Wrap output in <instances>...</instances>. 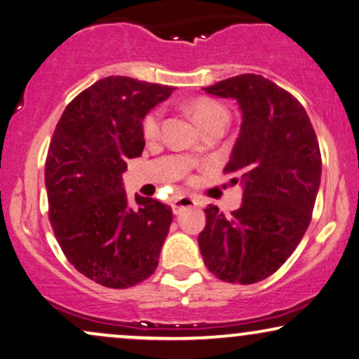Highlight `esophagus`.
<instances>
[{
    "label": "esophagus",
    "instance_id": "34e87169",
    "mask_svg": "<svg viewBox=\"0 0 359 359\" xmlns=\"http://www.w3.org/2000/svg\"><path fill=\"white\" fill-rule=\"evenodd\" d=\"M198 200L194 197H189V195H180L175 200H172V212L175 215L182 212V208H189V207H197Z\"/></svg>",
    "mask_w": 359,
    "mask_h": 359
}]
</instances>
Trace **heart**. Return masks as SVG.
I'll return each instance as SVG.
<instances>
[{"mask_svg":"<svg viewBox=\"0 0 359 359\" xmlns=\"http://www.w3.org/2000/svg\"><path fill=\"white\" fill-rule=\"evenodd\" d=\"M190 111H192L194 118L197 119L200 126L208 128L210 124L218 121H228V111L222 103L215 102L212 98H197L190 103ZM161 119L162 111L161 109H154L151 111L142 121V133H144L146 140H156L161 133Z\"/></svg>","mask_w":359,"mask_h":359,"instance_id":"1","label":"heart"}]
</instances>
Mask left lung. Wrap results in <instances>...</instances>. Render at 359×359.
<instances>
[{
	"instance_id": "obj_1",
	"label": "left lung",
	"mask_w": 359,
	"mask_h": 359,
	"mask_svg": "<svg viewBox=\"0 0 359 359\" xmlns=\"http://www.w3.org/2000/svg\"><path fill=\"white\" fill-rule=\"evenodd\" d=\"M203 90L240 104V136L224 172L241 175L243 203L231 217L205 208L200 252L218 279L255 284L274 274L307 231L322 177L318 141L299 100L269 79L243 74Z\"/></svg>"
}]
</instances>
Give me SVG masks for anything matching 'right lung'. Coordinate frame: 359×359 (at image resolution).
I'll use <instances>...</instances> for the list:
<instances>
[{
  "mask_svg": "<svg viewBox=\"0 0 359 359\" xmlns=\"http://www.w3.org/2000/svg\"><path fill=\"white\" fill-rule=\"evenodd\" d=\"M174 87L107 76L67 104L46 159L49 219L64 255L85 277L126 289L154 274L172 223L169 205L136 195L121 174L144 149L142 119Z\"/></svg>",
  "mask_w": 359,
  "mask_h": 359,
  "instance_id": "right-lung-1",
  "label": "right lung"
}]
</instances>
